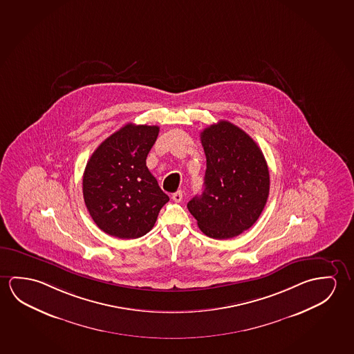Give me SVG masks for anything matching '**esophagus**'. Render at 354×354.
Segmentation results:
<instances>
[{
  "label": "esophagus",
  "instance_id": "1",
  "mask_svg": "<svg viewBox=\"0 0 354 354\" xmlns=\"http://www.w3.org/2000/svg\"><path fill=\"white\" fill-rule=\"evenodd\" d=\"M171 198H172V201H174V202H182V198H183V193H182V191L174 192V194L171 196Z\"/></svg>",
  "mask_w": 354,
  "mask_h": 354
}]
</instances>
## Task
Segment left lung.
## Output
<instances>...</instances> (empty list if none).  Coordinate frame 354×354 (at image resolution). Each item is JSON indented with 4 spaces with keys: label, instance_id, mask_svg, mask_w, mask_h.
Here are the masks:
<instances>
[{
    "label": "left lung",
    "instance_id": "1",
    "mask_svg": "<svg viewBox=\"0 0 354 354\" xmlns=\"http://www.w3.org/2000/svg\"><path fill=\"white\" fill-rule=\"evenodd\" d=\"M207 169L204 191L188 202L203 234L218 240L250 229L263 212L270 194V171L250 135L220 120L201 133Z\"/></svg>",
    "mask_w": 354,
    "mask_h": 354
}]
</instances>
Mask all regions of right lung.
Segmentation results:
<instances>
[{
  "label": "right lung",
  "instance_id": "add662e5",
  "mask_svg": "<svg viewBox=\"0 0 354 354\" xmlns=\"http://www.w3.org/2000/svg\"><path fill=\"white\" fill-rule=\"evenodd\" d=\"M156 125L125 124L92 153L82 180L84 204L95 225L118 239L151 230L169 198L146 166Z\"/></svg>",
  "mask_w": 354,
  "mask_h": 354
}]
</instances>
